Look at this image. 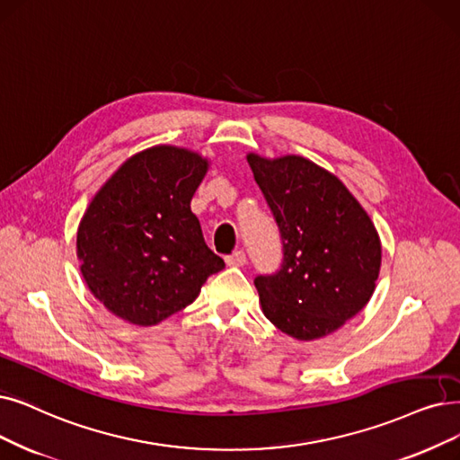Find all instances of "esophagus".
Listing matches in <instances>:
<instances>
[{
  "mask_svg": "<svg viewBox=\"0 0 460 460\" xmlns=\"http://www.w3.org/2000/svg\"><path fill=\"white\" fill-rule=\"evenodd\" d=\"M247 262V256L243 251H235L230 256H226V264L234 266V268H242Z\"/></svg>",
  "mask_w": 460,
  "mask_h": 460,
  "instance_id": "1",
  "label": "esophagus"
}]
</instances>
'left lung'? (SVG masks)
I'll list each match as a JSON object with an SVG mask.
<instances>
[{
	"label": "left lung",
	"instance_id": "obj_1",
	"mask_svg": "<svg viewBox=\"0 0 460 460\" xmlns=\"http://www.w3.org/2000/svg\"><path fill=\"white\" fill-rule=\"evenodd\" d=\"M247 162L283 240L281 270L254 279L262 314L294 340H321L370 302L379 234L358 199L315 162L256 153Z\"/></svg>",
	"mask_w": 460,
	"mask_h": 460
}]
</instances>
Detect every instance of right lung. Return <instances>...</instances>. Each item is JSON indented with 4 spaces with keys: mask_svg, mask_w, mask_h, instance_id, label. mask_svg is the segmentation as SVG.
I'll use <instances>...</instances> for the list:
<instances>
[{
    "mask_svg": "<svg viewBox=\"0 0 460 460\" xmlns=\"http://www.w3.org/2000/svg\"><path fill=\"white\" fill-rule=\"evenodd\" d=\"M208 170L196 151L155 145L128 158L92 198L77 228V259L109 314L155 326L192 304L225 268L190 211Z\"/></svg>",
    "mask_w": 460,
    "mask_h": 460,
    "instance_id": "1",
    "label": "right lung"
}]
</instances>
